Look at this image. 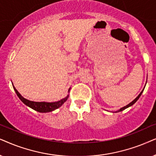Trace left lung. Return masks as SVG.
Instances as JSON below:
<instances>
[{
    "mask_svg": "<svg viewBox=\"0 0 156 156\" xmlns=\"http://www.w3.org/2000/svg\"><path fill=\"white\" fill-rule=\"evenodd\" d=\"M147 82V81H146ZM144 88H145V87H144ZM144 88H143V90H142V91H141V92L140 93V94H139L138 95V96H137L136 98H135L134 100H133V101H132V102L131 103H129V104H128V105H126V106H124V107H123V108H120V109H119V110H118V111H115V113H118V112H120V111H123V110H125V109H126V108H129V107H130V106H132V105H133L134 104V103H136V101H138V100L139 99V98H140V95H141V94H142V93H143V90H144Z\"/></svg>",
    "mask_w": 156,
    "mask_h": 156,
    "instance_id": "8db88e82",
    "label": "left lung"
}]
</instances>
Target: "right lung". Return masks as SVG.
Instances as JSON below:
<instances>
[{
	"label": "right lung",
	"mask_w": 156,
	"mask_h": 156,
	"mask_svg": "<svg viewBox=\"0 0 156 156\" xmlns=\"http://www.w3.org/2000/svg\"><path fill=\"white\" fill-rule=\"evenodd\" d=\"M12 84H13V83H12ZM13 87L14 90H15V92L18 95V97L19 98L20 101H21L25 105L30 107V108L35 110V111L39 112V113H48V112H52L55 111V109H58V108L61 107V105L67 101L68 98L69 96V95H67V96L64 98L58 101H56V102H35V101H29V100L23 97L22 95L20 94L19 92L16 90V88L13 86ZM70 88L68 89V93L70 92Z\"/></svg>",
	"instance_id": "right-lung-1"
}]
</instances>
